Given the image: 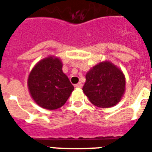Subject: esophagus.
Listing matches in <instances>:
<instances>
[{
  "instance_id": "esophagus-1",
  "label": "esophagus",
  "mask_w": 152,
  "mask_h": 152,
  "mask_svg": "<svg viewBox=\"0 0 152 152\" xmlns=\"http://www.w3.org/2000/svg\"><path fill=\"white\" fill-rule=\"evenodd\" d=\"M76 88H81L82 87V84L81 83H78V84H76V86H75Z\"/></svg>"
}]
</instances>
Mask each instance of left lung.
<instances>
[{
    "instance_id": "1",
    "label": "left lung",
    "mask_w": 152,
    "mask_h": 152,
    "mask_svg": "<svg viewBox=\"0 0 152 152\" xmlns=\"http://www.w3.org/2000/svg\"><path fill=\"white\" fill-rule=\"evenodd\" d=\"M83 92L91 103L99 107H111L117 104L125 91V76L118 66L103 61L87 72Z\"/></svg>"
}]
</instances>
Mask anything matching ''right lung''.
<instances>
[{"mask_svg":"<svg viewBox=\"0 0 152 152\" xmlns=\"http://www.w3.org/2000/svg\"><path fill=\"white\" fill-rule=\"evenodd\" d=\"M28 87L34 102L47 110L63 107L74 90L63 73L62 61L54 56L46 57L35 65L28 76Z\"/></svg>","mask_w":152,"mask_h":152,"instance_id":"1","label":"right lung"}]
</instances>
